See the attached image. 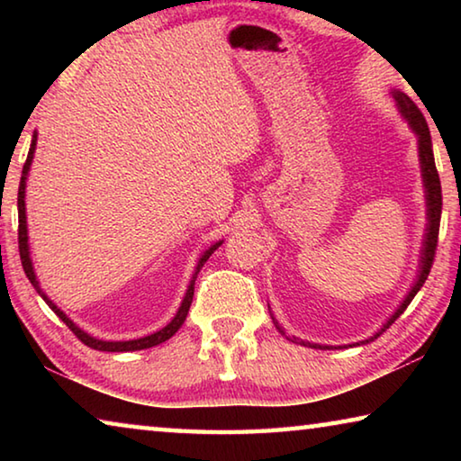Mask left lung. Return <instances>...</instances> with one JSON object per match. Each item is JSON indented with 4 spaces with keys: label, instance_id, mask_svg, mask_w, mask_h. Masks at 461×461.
<instances>
[{
    "label": "left lung",
    "instance_id": "left-lung-1",
    "mask_svg": "<svg viewBox=\"0 0 461 461\" xmlns=\"http://www.w3.org/2000/svg\"><path fill=\"white\" fill-rule=\"evenodd\" d=\"M393 95L396 99V105H399L401 113L404 115V120L409 122L411 130L417 134V142H419V160H420V173H423V185H425V199H427V233H425V241H423V249H420V267H419V276L415 280V285L409 291V294L404 296V301L401 303V307L394 311V315L388 319L384 327L372 335L370 339H364L360 343H370L376 338H380L382 331H386L390 325H393L396 319H399L404 309L411 305V301L415 299V294L420 291V286L425 285V280L431 272L433 267V258H435V249H437V236H439V221H441V183H439V175H437L435 168V158H433V144H431V134H429V126L423 118V113L419 112V107L412 104L409 95H404L401 91H393ZM275 319V317H272ZM276 330L283 333L278 323L275 321ZM296 341V339H294ZM360 343H352V346H360ZM301 346H311L315 349H331L330 346H319V343H305L301 341ZM349 346V348H352Z\"/></svg>",
    "mask_w": 461,
    "mask_h": 461
}]
</instances>
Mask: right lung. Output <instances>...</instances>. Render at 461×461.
I'll return each instance as SVG.
<instances>
[{"mask_svg":"<svg viewBox=\"0 0 461 461\" xmlns=\"http://www.w3.org/2000/svg\"><path fill=\"white\" fill-rule=\"evenodd\" d=\"M34 150H36V134L32 136V144H30V152H28V158H26V165L24 168H22V178H20V186H18V248H20V260H22V267H24V272L30 283H32V286L36 288V293L42 296V299L49 303V307L54 311L60 317V321L65 323L68 330H71L77 338H79L85 346H89L93 349H99V352H136V349H146V348H152V346H158V343L167 341L173 338V335L181 330V325L185 323L186 319V313H189V307L193 303V293H194V278H197V272L201 270L203 264L207 262L209 256H212L217 248L221 246V241H217V244H213L209 249H205L203 252V256L199 258V264H197V270H194L193 275V280L189 288H186V294L185 299L181 303V307H178L176 315L173 321H170L167 327H162L160 331H156L152 335H146V338H140V339H130V341H104V339H95L91 338L89 333H85L83 330H79L71 319H68L62 311L54 305V303L49 299L42 293V288L38 286V280H36V275H34V267H32V260H30V249H28V228H26V203H24V197H26V176H28V170H30V165H32V158H34Z\"/></svg>","mask_w":461,"mask_h":461,"instance_id":"1","label":"right lung"}]
</instances>
